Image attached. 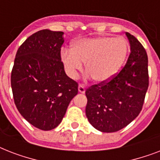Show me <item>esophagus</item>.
Returning a JSON list of instances; mask_svg holds the SVG:
<instances>
[{
    "label": "esophagus",
    "mask_w": 160,
    "mask_h": 160,
    "mask_svg": "<svg viewBox=\"0 0 160 160\" xmlns=\"http://www.w3.org/2000/svg\"><path fill=\"white\" fill-rule=\"evenodd\" d=\"M78 90H79V92L81 93V94H84V93L85 92V86L83 85H79V86H78Z\"/></svg>",
    "instance_id": "obj_1"
}]
</instances>
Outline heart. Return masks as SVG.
I'll use <instances>...</instances> for the list:
<instances>
[{
	"label": "heart",
	"mask_w": 160,
	"mask_h": 160,
	"mask_svg": "<svg viewBox=\"0 0 160 160\" xmlns=\"http://www.w3.org/2000/svg\"><path fill=\"white\" fill-rule=\"evenodd\" d=\"M129 52L128 41L123 37L100 36L73 42L72 48L61 51V61L67 75L75 78L85 63V70L98 84L114 78L121 69Z\"/></svg>",
	"instance_id": "b5f03b06"
}]
</instances>
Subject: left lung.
<instances>
[{
  "label": "left lung",
  "instance_id": "obj_1",
  "mask_svg": "<svg viewBox=\"0 0 160 160\" xmlns=\"http://www.w3.org/2000/svg\"><path fill=\"white\" fill-rule=\"evenodd\" d=\"M130 54L123 69L104 84L85 91V114L92 126L105 133L116 132L140 113L149 87L148 55L141 43L126 32Z\"/></svg>",
  "mask_w": 160,
  "mask_h": 160
}]
</instances>
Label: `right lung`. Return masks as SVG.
<instances>
[{"instance_id": "right-lung-1", "label": "right lung", "mask_w": 160, "mask_h": 160, "mask_svg": "<svg viewBox=\"0 0 160 160\" xmlns=\"http://www.w3.org/2000/svg\"><path fill=\"white\" fill-rule=\"evenodd\" d=\"M64 32L41 30L16 52L11 84L20 114L33 126L51 130L60 124L78 84L68 77L60 57Z\"/></svg>"}]
</instances>
